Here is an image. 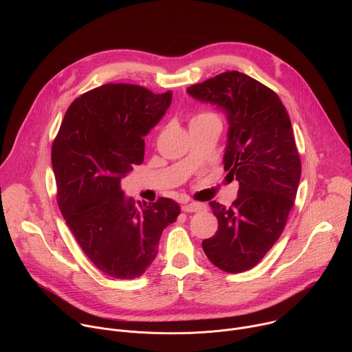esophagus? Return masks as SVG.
<instances>
[{
	"label": "esophagus",
	"instance_id": "1",
	"mask_svg": "<svg viewBox=\"0 0 352 352\" xmlns=\"http://www.w3.org/2000/svg\"><path fill=\"white\" fill-rule=\"evenodd\" d=\"M206 206L204 204H197V202H189L182 205V210L186 213H193V212H199V210H204Z\"/></svg>",
	"mask_w": 352,
	"mask_h": 352
}]
</instances>
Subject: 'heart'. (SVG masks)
<instances>
[{
	"mask_svg": "<svg viewBox=\"0 0 352 352\" xmlns=\"http://www.w3.org/2000/svg\"><path fill=\"white\" fill-rule=\"evenodd\" d=\"M206 118H217V116L216 114H213V113H199L197 116H195L193 118H192V121H196V120H206Z\"/></svg>",
	"mask_w": 352,
	"mask_h": 352,
	"instance_id": "b5f03b06",
	"label": "heart"
}]
</instances>
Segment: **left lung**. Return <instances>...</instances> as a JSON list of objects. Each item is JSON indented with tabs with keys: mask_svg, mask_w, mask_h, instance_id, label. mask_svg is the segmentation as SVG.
Wrapping results in <instances>:
<instances>
[{
	"mask_svg": "<svg viewBox=\"0 0 352 352\" xmlns=\"http://www.w3.org/2000/svg\"><path fill=\"white\" fill-rule=\"evenodd\" d=\"M197 102L226 111L224 170L239 184L230 208L210 202L219 231L202 242L219 269L239 273L256 266L280 238L294 206L300 162L292 126L278 96L238 71L186 89Z\"/></svg>",
	"mask_w": 352,
	"mask_h": 352,
	"instance_id": "left-lung-1",
	"label": "left lung"
}]
</instances>
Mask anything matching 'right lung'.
<instances>
[{
	"label": "right lung",
	"instance_id": "right-lung-1",
	"mask_svg": "<svg viewBox=\"0 0 352 352\" xmlns=\"http://www.w3.org/2000/svg\"><path fill=\"white\" fill-rule=\"evenodd\" d=\"M173 91L125 83L93 89L69 106L52 148L60 210L87 259L109 277L142 276L159 254L177 202L133 204L121 181L144 156V136L164 117Z\"/></svg>",
	"mask_w": 352,
	"mask_h": 352
}]
</instances>
